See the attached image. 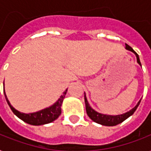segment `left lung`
Returning <instances> with one entry per match:
<instances>
[{"instance_id": "left-lung-1", "label": "left lung", "mask_w": 151, "mask_h": 151, "mask_svg": "<svg viewBox=\"0 0 151 151\" xmlns=\"http://www.w3.org/2000/svg\"><path fill=\"white\" fill-rule=\"evenodd\" d=\"M125 46H125L126 50H130V51L133 52L136 55L137 63L142 66L141 61H140V59H139V55L137 54V52L130 46H128L127 44H125ZM84 99H85V105H86V110L87 115L89 116V118L92 121L99 123V124H101V125H104V126H115V125H118V124L123 122L124 120H126L127 118H129L131 115H132L134 114L136 109H137L138 105H140V102H141V100H140L134 108L132 109L130 111H128V112L124 113V114H119V115H109V114H104L98 113L97 111H96L95 109L91 108L90 105H89V103H88V101H87L86 94L84 96Z\"/></svg>"}]
</instances>
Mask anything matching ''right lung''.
<instances>
[{"label": "right lung", "instance_id": "obj_1", "mask_svg": "<svg viewBox=\"0 0 151 151\" xmlns=\"http://www.w3.org/2000/svg\"><path fill=\"white\" fill-rule=\"evenodd\" d=\"M66 89L65 91H64L63 95L58 100L54 105H52L50 107L46 109H43L40 111L35 113H29V114H24L18 111L17 109L14 108L12 105H10L9 101H8V98L6 96V92L4 90V94L6 96V100L9 105V108L11 109V110L15 115L19 118L21 120H23L25 123L31 124V125H35V126H39V125H43L46 123H50L53 122L55 119H57L59 116L61 114V105L63 103V101L65 97V95L67 93Z\"/></svg>", "mask_w": 151, "mask_h": 151}]
</instances>
